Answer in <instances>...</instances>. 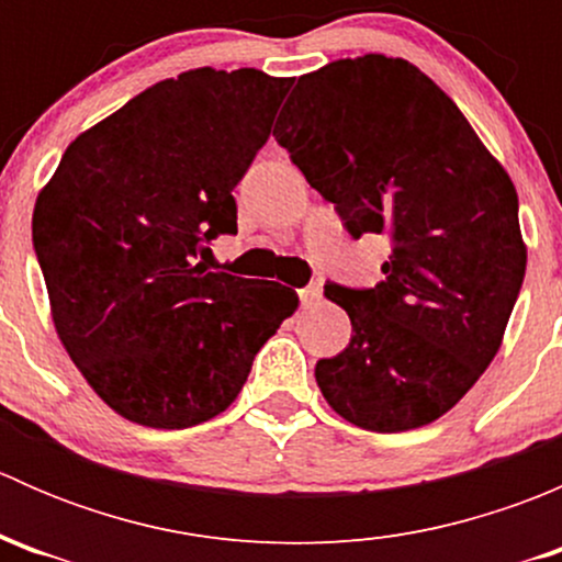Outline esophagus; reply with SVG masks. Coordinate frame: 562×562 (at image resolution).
<instances>
[{
	"label": "esophagus",
	"instance_id": "34e87169",
	"mask_svg": "<svg viewBox=\"0 0 562 562\" xmlns=\"http://www.w3.org/2000/svg\"><path fill=\"white\" fill-rule=\"evenodd\" d=\"M299 299H302L304 307H313V304L321 302V285H307L299 291Z\"/></svg>",
	"mask_w": 562,
	"mask_h": 562
}]
</instances>
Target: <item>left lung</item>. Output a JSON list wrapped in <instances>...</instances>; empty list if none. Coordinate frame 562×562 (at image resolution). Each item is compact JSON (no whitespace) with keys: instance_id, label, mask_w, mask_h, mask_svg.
Segmentation results:
<instances>
[{"instance_id":"1","label":"left lung","mask_w":562,"mask_h":562,"mask_svg":"<svg viewBox=\"0 0 562 562\" xmlns=\"http://www.w3.org/2000/svg\"><path fill=\"white\" fill-rule=\"evenodd\" d=\"M274 138L353 239L391 245L375 288L326 285L353 334L317 386L370 432L432 424L495 359L522 288L512 176L432 78L383 54L299 78Z\"/></svg>"}]
</instances>
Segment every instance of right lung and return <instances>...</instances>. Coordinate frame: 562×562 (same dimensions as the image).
<instances>
[{
    "instance_id": "right-lung-1",
    "label": "right lung",
    "mask_w": 562,
    "mask_h": 562,
    "mask_svg": "<svg viewBox=\"0 0 562 562\" xmlns=\"http://www.w3.org/2000/svg\"><path fill=\"white\" fill-rule=\"evenodd\" d=\"M291 83L252 67L155 83L78 135L40 190L32 241L56 334L127 422L184 429L223 413L299 307L280 282L198 260L236 234L234 187Z\"/></svg>"
}]
</instances>
